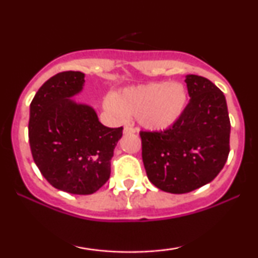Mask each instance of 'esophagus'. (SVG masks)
Returning <instances> with one entry per match:
<instances>
[{
    "instance_id": "34e87169",
    "label": "esophagus",
    "mask_w": 258,
    "mask_h": 258,
    "mask_svg": "<svg viewBox=\"0 0 258 258\" xmlns=\"http://www.w3.org/2000/svg\"><path fill=\"white\" fill-rule=\"evenodd\" d=\"M136 132H137V128L131 125H126L125 128H123V133H125V135H132V133Z\"/></svg>"
}]
</instances>
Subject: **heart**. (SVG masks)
<instances>
[{
	"mask_svg": "<svg viewBox=\"0 0 258 258\" xmlns=\"http://www.w3.org/2000/svg\"><path fill=\"white\" fill-rule=\"evenodd\" d=\"M188 93L182 84L152 82L127 87L104 100L105 110L117 121L137 116L142 126L152 131L168 128L182 116Z\"/></svg>",
	"mask_w": 258,
	"mask_h": 258,
	"instance_id": "b5f03b06",
	"label": "heart"
}]
</instances>
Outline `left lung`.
Segmentation results:
<instances>
[{"label":"left lung","instance_id":"obj_1","mask_svg":"<svg viewBox=\"0 0 258 258\" xmlns=\"http://www.w3.org/2000/svg\"><path fill=\"white\" fill-rule=\"evenodd\" d=\"M189 99L182 116L167 130L142 131V159L156 188L184 194L221 172L229 154L230 121L223 92L210 80L186 75Z\"/></svg>","mask_w":258,"mask_h":258}]
</instances>
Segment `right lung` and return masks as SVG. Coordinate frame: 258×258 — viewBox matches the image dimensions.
I'll return each mask as SVG.
<instances>
[{"mask_svg":"<svg viewBox=\"0 0 258 258\" xmlns=\"http://www.w3.org/2000/svg\"><path fill=\"white\" fill-rule=\"evenodd\" d=\"M85 74L63 72L41 86L30 104L29 142L35 164L49 184L70 194H93L110 177V160L122 127L99 122L94 109L70 99Z\"/></svg>","mask_w":258,"mask_h":258,"instance_id":"1","label":"right lung"}]
</instances>
